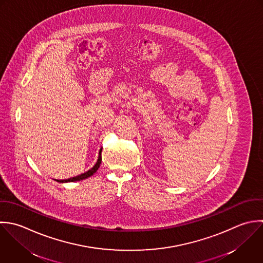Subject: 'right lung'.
<instances>
[{
    "mask_svg": "<svg viewBox=\"0 0 263 263\" xmlns=\"http://www.w3.org/2000/svg\"><path fill=\"white\" fill-rule=\"evenodd\" d=\"M101 151H102V149H100V152H99V157H98L97 163L94 165V167H93V168H91L89 171H87V172H85V173H83V174H81V175H78V176L72 177V178H69V179L61 180L60 182H72V181H79V180H83V179H86V178H88V177L92 176V175H93V174L98 170V168H99V166H100V164H101V160H102V158H101Z\"/></svg>",
    "mask_w": 263,
    "mask_h": 263,
    "instance_id": "1",
    "label": "right lung"
}]
</instances>
